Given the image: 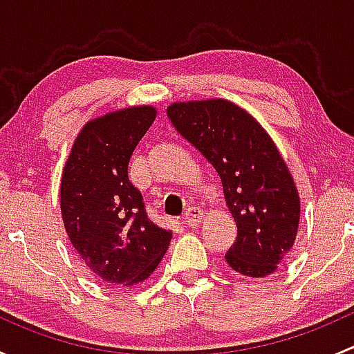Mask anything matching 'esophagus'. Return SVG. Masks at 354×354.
<instances>
[{
	"label": "esophagus",
	"instance_id": "34e87169",
	"mask_svg": "<svg viewBox=\"0 0 354 354\" xmlns=\"http://www.w3.org/2000/svg\"><path fill=\"white\" fill-rule=\"evenodd\" d=\"M203 219V210L200 207H188L183 216V223L190 227H197Z\"/></svg>",
	"mask_w": 354,
	"mask_h": 354
}]
</instances>
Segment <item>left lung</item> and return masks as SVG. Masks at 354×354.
<instances>
[{"instance_id":"1","label":"left lung","mask_w":354,"mask_h":354,"mask_svg":"<svg viewBox=\"0 0 354 354\" xmlns=\"http://www.w3.org/2000/svg\"><path fill=\"white\" fill-rule=\"evenodd\" d=\"M167 118L219 174L238 227L227 266L246 277L276 272L296 240L299 195L272 138L226 99L173 102Z\"/></svg>"}]
</instances>
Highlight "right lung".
<instances>
[{"label":"right lung","instance_id":"1","mask_svg":"<svg viewBox=\"0 0 354 354\" xmlns=\"http://www.w3.org/2000/svg\"><path fill=\"white\" fill-rule=\"evenodd\" d=\"M157 111H113L84 124L62 174L59 205L71 245L102 283L133 286L147 279L173 233L152 223L128 162Z\"/></svg>","mask_w":354,"mask_h":354}]
</instances>
